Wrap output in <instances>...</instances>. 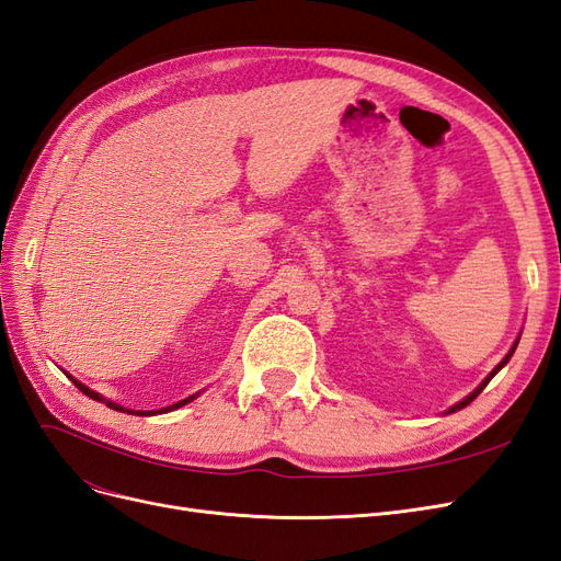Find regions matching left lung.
I'll list each match as a JSON object with an SVG mask.
<instances>
[{
	"label": "left lung",
	"mask_w": 561,
	"mask_h": 561,
	"mask_svg": "<svg viewBox=\"0 0 561 561\" xmlns=\"http://www.w3.org/2000/svg\"><path fill=\"white\" fill-rule=\"evenodd\" d=\"M517 344H519V342H515V344H513V348H511V351H507V355H505V358H503V360H501V363H499V365H496V367H494V369H491V371H489V377H486V379H484V381H482V383H480V386H478V388H474V390H472V393H470V396H468V398H463V400H461V402H458V404H454V407H451V410H449V412H447V414H451V412H456V410H463V407H468V404H470V402H472V400H474V398H478V396H480V393H482V390H484V388H486V383H489V381H491V379H494V377H496V375H499V371H501V369H503V367H505V365H507V360H511V358H513V353H515V348H517Z\"/></svg>",
	"instance_id": "1"
}]
</instances>
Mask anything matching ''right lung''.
Here are the masks:
<instances>
[{
  "label": "right lung",
  "mask_w": 561,
  "mask_h": 561,
  "mask_svg": "<svg viewBox=\"0 0 561 561\" xmlns=\"http://www.w3.org/2000/svg\"><path fill=\"white\" fill-rule=\"evenodd\" d=\"M72 379V377H70ZM75 381V386L81 390L83 396H89V398H93V400H98V402H107V407H112V410H116V412H126V414H138V416H151V414H165V412H173V410H178V407H182V404H186V402H192L196 396H190V398H184V400H180V402H175V404H171V407H163V410H157V412H133V410H126V407H122V404H114L112 400H105L103 396H98L95 390H91L89 386H83V383H79L77 379H72Z\"/></svg>",
  "instance_id": "obj_1"
}]
</instances>
